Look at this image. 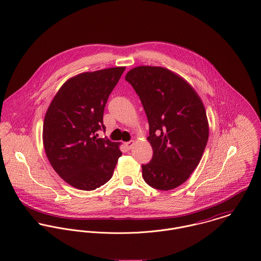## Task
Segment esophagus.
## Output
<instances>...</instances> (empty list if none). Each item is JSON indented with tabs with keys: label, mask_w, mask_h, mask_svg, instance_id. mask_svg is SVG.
<instances>
[{
	"label": "esophagus",
	"mask_w": 261,
	"mask_h": 261,
	"mask_svg": "<svg viewBox=\"0 0 261 261\" xmlns=\"http://www.w3.org/2000/svg\"><path fill=\"white\" fill-rule=\"evenodd\" d=\"M124 146H125V148H126V149H133V147L135 146V142H134V141H129V142L125 143V144H124Z\"/></svg>",
	"instance_id": "esophagus-1"
}]
</instances>
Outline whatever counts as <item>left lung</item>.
<instances>
[{"label":"left lung","instance_id":"obj_1","mask_svg":"<svg viewBox=\"0 0 261 261\" xmlns=\"http://www.w3.org/2000/svg\"><path fill=\"white\" fill-rule=\"evenodd\" d=\"M125 80L147 114L152 158L142 165L145 182L168 191L185 183L197 168L209 136L202 100L182 77L154 66H139Z\"/></svg>","mask_w":261,"mask_h":261}]
</instances>
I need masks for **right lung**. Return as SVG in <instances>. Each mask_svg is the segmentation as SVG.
<instances>
[{"instance_id": "right-lung-1", "label": "right lung", "mask_w": 261, "mask_h": 261, "mask_svg": "<svg viewBox=\"0 0 261 261\" xmlns=\"http://www.w3.org/2000/svg\"><path fill=\"white\" fill-rule=\"evenodd\" d=\"M125 67L76 75L59 89L46 112L43 144L56 173L69 185L92 191L109 182L121 151L107 137L103 112Z\"/></svg>"}]
</instances>
